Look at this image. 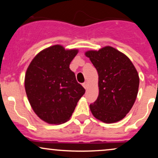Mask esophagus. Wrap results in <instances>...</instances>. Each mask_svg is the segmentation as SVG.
<instances>
[{"label":"esophagus","mask_w":158,"mask_h":158,"mask_svg":"<svg viewBox=\"0 0 158 158\" xmlns=\"http://www.w3.org/2000/svg\"><path fill=\"white\" fill-rule=\"evenodd\" d=\"M82 85H83V87L85 88V89H87V88H88V83L87 82V81H85V82L83 83Z\"/></svg>","instance_id":"esophagus-1"}]
</instances>
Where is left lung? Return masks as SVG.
Segmentation results:
<instances>
[{
    "label": "left lung",
    "mask_w": 158,
    "mask_h": 158,
    "mask_svg": "<svg viewBox=\"0 0 158 158\" xmlns=\"http://www.w3.org/2000/svg\"><path fill=\"white\" fill-rule=\"evenodd\" d=\"M85 55L97 69L99 96L90 109L96 119L106 123L120 121L130 111L138 93L139 78L128 56L106 46Z\"/></svg>",
    "instance_id": "1"
}]
</instances>
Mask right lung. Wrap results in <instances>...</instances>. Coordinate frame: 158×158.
<instances>
[{
  "instance_id": "add662e5",
  "label": "right lung",
  "mask_w": 158,
  "mask_h": 158,
  "mask_svg": "<svg viewBox=\"0 0 158 158\" xmlns=\"http://www.w3.org/2000/svg\"><path fill=\"white\" fill-rule=\"evenodd\" d=\"M79 52L56 44L41 50L25 74L29 102L36 115L49 124H61L70 119L85 90L77 82L70 64Z\"/></svg>"
}]
</instances>
